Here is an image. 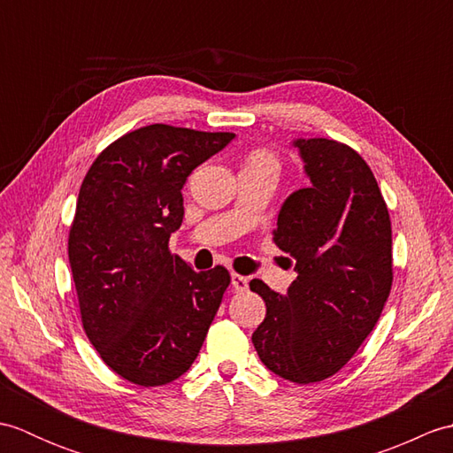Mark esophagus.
I'll use <instances>...</instances> for the list:
<instances>
[{"label": "esophagus", "instance_id": "obj_1", "mask_svg": "<svg viewBox=\"0 0 453 453\" xmlns=\"http://www.w3.org/2000/svg\"><path fill=\"white\" fill-rule=\"evenodd\" d=\"M232 286L235 288L237 292H243L249 288V278L247 276H242V274H232Z\"/></svg>", "mask_w": 453, "mask_h": 453}]
</instances>
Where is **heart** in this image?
Instances as JSON below:
<instances>
[{"mask_svg":"<svg viewBox=\"0 0 453 453\" xmlns=\"http://www.w3.org/2000/svg\"><path fill=\"white\" fill-rule=\"evenodd\" d=\"M247 165H265V167L278 169V161H276V157L273 156L271 151L258 150V151H253L251 156H249V163H247Z\"/></svg>","mask_w":453,"mask_h":453,"instance_id":"1","label":"heart"}]
</instances>
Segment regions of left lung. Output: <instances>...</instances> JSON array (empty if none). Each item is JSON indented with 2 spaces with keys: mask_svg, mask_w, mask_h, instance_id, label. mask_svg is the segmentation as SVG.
Here are the masks:
<instances>
[{
  "mask_svg": "<svg viewBox=\"0 0 453 453\" xmlns=\"http://www.w3.org/2000/svg\"><path fill=\"white\" fill-rule=\"evenodd\" d=\"M311 185L280 208L274 243L290 255L296 280L282 296L263 280L266 303L253 333L258 358L294 383L339 372L380 319L391 280V221L372 169L334 140L292 142Z\"/></svg>",
  "mask_w": 453,
  "mask_h": 453,
  "instance_id": "left-lung-1",
  "label": "left lung"
}]
</instances>
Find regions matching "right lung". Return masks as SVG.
<instances>
[{"instance_id": "1", "label": "right lung", "mask_w": 453, "mask_h": 453, "mask_svg": "<svg viewBox=\"0 0 453 453\" xmlns=\"http://www.w3.org/2000/svg\"><path fill=\"white\" fill-rule=\"evenodd\" d=\"M235 138L167 124L128 132L93 161L70 229L83 329L103 362L136 386L185 373L229 286L224 266L196 273L169 253L187 177Z\"/></svg>"}]
</instances>
